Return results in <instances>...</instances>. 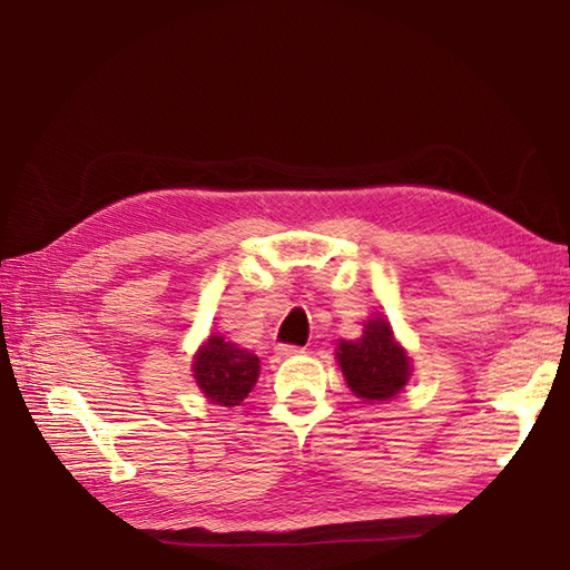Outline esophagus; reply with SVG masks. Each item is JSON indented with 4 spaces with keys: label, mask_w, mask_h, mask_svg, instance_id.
I'll return each instance as SVG.
<instances>
[{
    "label": "esophagus",
    "mask_w": 570,
    "mask_h": 570,
    "mask_svg": "<svg viewBox=\"0 0 570 570\" xmlns=\"http://www.w3.org/2000/svg\"><path fill=\"white\" fill-rule=\"evenodd\" d=\"M277 355H281V357H293V355H297V353H302L304 348H299V345H277Z\"/></svg>",
    "instance_id": "esophagus-1"
}]
</instances>
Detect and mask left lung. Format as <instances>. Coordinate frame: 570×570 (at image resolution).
Instances as JSON below:
<instances>
[{
    "label": "left lung",
    "instance_id": "left-lung-1",
    "mask_svg": "<svg viewBox=\"0 0 570 570\" xmlns=\"http://www.w3.org/2000/svg\"><path fill=\"white\" fill-rule=\"evenodd\" d=\"M338 365L355 396L384 401L396 396L411 377V360L394 341L390 322L374 316L363 338L338 343Z\"/></svg>",
    "mask_w": 570,
    "mask_h": 570
}]
</instances>
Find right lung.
<instances>
[{
    "label": "right lung",
    "mask_w": 570,
    "mask_h": 570,
    "mask_svg": "<svg viewBox=\"0 0 570 570\" xmlns=\"http://www.w3.org/2000/svg\"><path fill=\"white\" fill-rule=\"evenodd\" d=\"M203 394L217 406H239L258 380V357L244 348L210 336L193 363Z\"/></svg>",
    "instance_id": "1"
}]
</instances>
